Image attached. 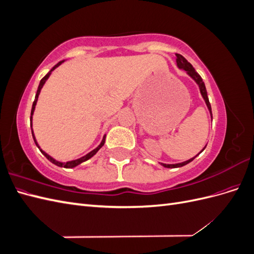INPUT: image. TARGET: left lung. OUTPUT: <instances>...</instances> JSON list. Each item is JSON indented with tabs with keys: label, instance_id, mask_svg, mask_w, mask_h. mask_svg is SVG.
I'll return each instance as SVG.
<instances>
[{
	"label": "left lung",
	"instance_id": "left-lung-1",
	"mask_svg": "<svg viewBox=\"0 0 254 254\" xmlns=\"http://www.w3.org/2000/svg\"><path fill=\"white\" fill-rule=\"evenodd\" d=\"M176 57H177V59H176V61H177V65L179 66V68H183V70H186V71H187V73L190 76V77L193 78V79L198 83L199 89H200V92H201V95H202V97L204 98L205 104H206L207 108H209L210 113H211V115H212L211 104H210V102H209V97H207L206 89H205L204 82H203V80H202V78H201V76L199 75V74L195 71V68L193 67V65H191V64L189 63V61H188L186 58H184L182 55H180V54H176ZM212 118H213V117H212ZM204 148H205V147H204ZM204 148H203V149H204ZM203 149H202L201 151H203ZM201 151H200V152H201ZM198 155H199V153H198ZM198 155H197V156H198ZM197 156H196V157H197ZM196 157H194V158H191V159H190V160L186 161V162L178 163V164H163V163H161V164H162L164 167H167V168L181 167V166H183V165H187L188 163L191 162V161H193Z\"/></svg>",
	"mask_w": 254,
	"mask_h": 254
}]
</instances>
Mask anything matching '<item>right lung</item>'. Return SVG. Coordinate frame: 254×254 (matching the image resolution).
Here are the masks:
<instances>
[{
	"label": "right lung",
	"instance_id": "right-lung-1",
	"mask_svg": "<svg viewBox=\"0 0 254 254\" xmlns=\"http://www.w3.org/2000/svg\"><path fill=\"white\" fill-rule=\"evenodd\" d=\"M64 61H60V63H58L55 66H53V68L52 70L44 76V77L40 80V83H39V87H38V90H37V93H36V96H35V101H34V103H33V107H32V112H30V127H32V119H33V114H34V111H35V106H36V103H37V101H38V96H39V93H40V90L42 89V87H43V84H44V82L47 81V79L49 78V76L51 75V73H52V71H54L55 70V68L58 66V65H60L61 64H63ZM32 134H33V137H34V141H35V143H36V145L38 146V148L40 149V151L43 153V155L45 156V158H47L49 161H51L52 163H54L55 165H57V166H60V167H64V168H72V167H75V166H77V165H79L80 163H82V162H84V161H87V160H89L90 158H92L93 157L95 153L101 149V147L102 146L104 145V143H105V137L106 136H104V139H103V141H102V143L99 144V146L97 148H95L94 150H92L91 152H89L88 155H86L84 157H82V158H80V159H77V160H73V161H68V162H59V161H56L55 159H53L52 157H50L47 152H44L40 147H39V145H38V143H37V141H36V139H35V135H34V132H33V129H32Z\"/></svg>",
	"mask_w": 254,
	"mask_h": 254
}]
</instances>
